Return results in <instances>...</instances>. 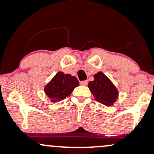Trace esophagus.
Returning a JSON list of instances; mask_svg holds the SVG:
<instances>
[{
    "mask_svg": "<svg viewBox=\"0 0 154 154\" xmlns=\"http://www.w3.org/2000/svg\"><path fill=\"white\" fill-rule=\"evenodd\" d=\"M80 84L82 85H88V80H83V81L80 82Z\"/></svg>",
    "mask_w": 154,
    "mask_h": 154,
    "instance_id": "1",
    "label": "esophagus"
}]
</instances>
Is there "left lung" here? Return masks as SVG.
I'll return each instance as SVG.
<instances>
[{
	"label": "left lung",
	"instance_id": "left-lung-1",
	"mask_svg": "<svg viewBox=\"0 0 154 154\" xmlns=\"http://www.w3.org/2000/svg\"><path fill=\"white\" fill-rule=\"evenodd\" d=\"M94 80L88 82V88L95 100L106 106L114 105L118 98V90L102 72L94 75Z\"/></svg>",
	"mask_w": 154,
	"mask_h": 154
}]
</instances>
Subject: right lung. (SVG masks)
<instances>
[{"label":"right lung","mask_w":154,"mask_h":154,"mask_svg":"<svg viewBox=\"0 0 154 154\" xmlns=\"http://www.w3.org/2000/svg\"><path fill=\"white\" fill-rule=\"evenodd\" d=\"M78 85L79 81L75 77L60 72L45 86L44 91L51 103H57L69 96Z\"/></svg>","instance_id":"obj_1"}]
</instances>
